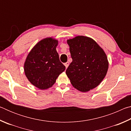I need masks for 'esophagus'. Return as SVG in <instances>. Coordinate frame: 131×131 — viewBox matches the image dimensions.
<instances>
[{
    "label": "esophagus",
    "mask_w": 131,
    "mask_h": 131,
    "mask_svg": "<svg viewBox=\"0 0 131 131\" xmlns=\"http://www.w3.org/2000/svg\"><path fill=\"white\" fill-rule=\"evenodd\" d=\"M64 65H65L66 68H68V67L69 66V63L68 62H66L64 63Z\"/></svg>",
    "instance_id": "esophagus-1"
}]
</instances>
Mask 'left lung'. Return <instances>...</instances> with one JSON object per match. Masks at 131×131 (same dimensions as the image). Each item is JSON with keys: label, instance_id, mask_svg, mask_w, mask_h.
Listing matches in <instances>:
<instances>
[{"label": "left lung", "instance_id": "1", "mask_svg": "<svg viewBox=\"0 0 131 131\" xmlns=\"http://www.w3.org/2000/svg\"><path fill=\"white\" fill-rule=\"evenodd\" d=\"M72 62L66 74L73 87L86 92L97 87L108 68L107 57L103 48L91 37L77 36L66 40Z\"/></svg>", "mask_w": 131, "mask_h": 131}]
</instances>
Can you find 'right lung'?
Masks as SVG:
<instances>
[{
  "label": "right lung",
  "mask_w": 131,
  "mask_h": 131,
  "mask_svg": "<svg viewBox=\"0 0 131 131\" xmlns=\"http://www.w3.org/2000/svg\"><path fill=\"white\" fill-rule=\"evenodd\" d=\"M58 40L52 37L41 40L28 54L24 69L29 81L41 90L52 87L65 66L56 50Z\"/></svg>",
  "instance_id": "right-lung-1"
}]
</instances>
